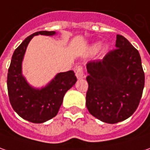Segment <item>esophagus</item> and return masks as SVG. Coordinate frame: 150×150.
I'll return each mask as SVG.
<instances>
[{
	"label": "esophagus",
	"instance_id": "34e87169",
	"mask_svg": "<svg viewBox=\"0 0 150 150\" xmlns=\"http://www.w3.org/2000/svg\"><path fill=\"white\" fill-rule=\"evenodd\" d=\"M75 75L77 77V79H82L85 77V74H84V69L83 67L79 66L75 69Z\"/></svg>",
	"mask_w": 150,
	"mask_h": 150
}]
</instances>
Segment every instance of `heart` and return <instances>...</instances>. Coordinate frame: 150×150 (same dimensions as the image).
Wrapping results in <instances>:
<instances>
[{"instance_id":"obj_1","label":"heart","mask_w":150,"mask_h":150,"mask_svg":"<svg viewBox=\"0 0 150 150\" xmlns=\"http://www.w3.org/2000/svg\"><path fill=\"white\" fill-rule=\"evenodd\" d=\"M97 49V45H95V46H94V50H96Z\"/></svg>"}]
</instances>
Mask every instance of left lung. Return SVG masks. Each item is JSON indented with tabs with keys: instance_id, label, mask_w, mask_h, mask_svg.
<instances>
[{
	"instance_id": "8db88e82",
	"label": "left lung",
	"mask_w": 150,
	"mask_h": 150,
	"mask_svg": "<svg viewBox=\"0 0 150 150\" xmlns=\"http://www.w3.org/2000/svg\"><path fill=\"white\" fill-rule=\"evenodd\" d=\"M116 49L103 59L87 63L86 107L101 121L115 124L128 119L139 106L144 86L141 58L129 41L116 35Z\"/></svg>"
}]
</instances>
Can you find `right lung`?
Segmentation results:
<instances>
[{
  "label": "right lung",
  "mask_w": 150,
  "mask_h": 150,
  "mask_svg": "<svg viewBox=\"0 0 150 150\" xmlns=\"http://www.w3.org/2000/svg\"><path fill=\"white\" fill-rule=\"evenodd\" d=\"M55 31H38L29 35L14 51L8 69L7 90L13 110L24 120L40 124L54 117L68 90L75 85L76 76L73 70L61 72L41 89L29 85L22 75L21 64L30 40L35 35H53Z\"/></svg>",
  "instance_id": "obj_1"
}]
</instances>
